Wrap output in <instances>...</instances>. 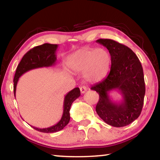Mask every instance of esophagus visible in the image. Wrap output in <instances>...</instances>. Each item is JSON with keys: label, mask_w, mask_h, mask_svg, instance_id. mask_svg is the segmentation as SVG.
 Masks as SVG:
<instances>
[{"label": "esophagus", "mask_w": 160, "mask_h": 160, "mask_svg": "<svg viewBox=\"0 0 160 160\" xmlns=\"http://www.w3.org/2000/svg\"><path fill=\"white\" fill-rule=\"evenodd\" d=\"M80 90L81 93L84 94V93L86 92L87 90H88V88H87V87H85V86H82L80 88Z\"/></svg>", "instance_id": "esophagus-1"}]
</instances>
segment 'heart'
<instances>
[{"label":"heart","instance_id":"heart-1","mask_svg":"<svg viewBox=\"0 0 160 160\" xmlns=\"http://www.w3.org/2000/svg\"><path fill=\"white\" fill-rule=\"evenodd\" d=\"M112 58L108 51L102 48H82L72 53L67 58L68 66L76 72H82L85 79L94 82L101 80L107 74Z\"/></svg>","mask_w":160,"mask_h":160}]
</instances>
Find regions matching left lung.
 Segmentation results:
<instances>
[{
    "label": "left lung",
    "instance_id": "1",
    "mask_svg": "<svg viewBox=\"0 0 160 160\" xmlns=\"http://www.w3.org/2000/svg\"><path fill=\"white\" fill-rule=\"evenodd\" d=\"M96 42L109 50L112 58L107 76L91 87V90L99 95L96 112L110 126L129 125L138 118L144 102L145 86L142 65L135 53L126 46L108 39ZM113 90L122 94L121 102H114L110 98L109 93Z\"/></svg>",
    "mask_w": 160,
    "mask_h": 160
}]
</instances>
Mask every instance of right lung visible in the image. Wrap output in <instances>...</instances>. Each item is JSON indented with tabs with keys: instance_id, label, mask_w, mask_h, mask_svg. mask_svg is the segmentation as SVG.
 <instances>
[{
	"instance_id": "add662e5",
	"label": "right lung",
	"mask_w": 160,
	"mask_h": 160,
	"mask_svg": "<svg viewBox=\"0 0 160 160\" xmlns=\"http://www.w3.org/2000/svg\"><path fill=\"white\" fill-rule=\"evenodd\" d=\"M58 45L44 44L38 46L29 50L25 53L22 58L21 61L17 67L15 74L14 80V94L15 97L16 88L17 84L22 75L29 70L40 68H47L55 66L57 61L56 58V51ZM80 96V91L79 88H75L73 90L68 92L64 97L63 102V112L61 120L55 125L45 128H39L31 126L37 131L42 132H55L61 131L69 123L70 116V109L72 103Z\"/></svg>"
}]
</instances>
